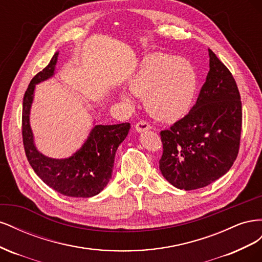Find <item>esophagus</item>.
<instances>
[{"label": "esophagus", "instance_id": "esophagus-1", "mask_svg": "<svg viewBox=\"0 0 262 262\" xmlns=\"http://www.w3.org/2000/svg\"><path fill=\"white\" fill-rule=\"evenodd\" d=\"M150 129V125L146 122V121H139L137 124H136V131L139 132V133H142L144 131H147Z\"/></svg>", "mask_w": 262, "mask_h": 262}]
</instances>
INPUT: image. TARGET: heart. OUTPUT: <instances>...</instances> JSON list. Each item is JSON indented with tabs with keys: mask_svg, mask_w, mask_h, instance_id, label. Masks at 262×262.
I'll list each match as a JSON object with an SVG mask.
<instances>
[{
	"mask_svg": "<svg viewBox=\"0 0 262 262\" xmlns=\"http://www.w3.org/2000/svg\"><path fill=\"white\" fill-rule=\"evenodd\" d=\"M130 90L143 96L148 113L164 121H176L191 108L198 90L193 64L182 57L150 53L141 60L129 81ZM125 101H131L122 93Z\"/></svg>",
	"mask_w": 262,
	"mask_h": 262,
	"instance_id": "obj_1",
	"label": "heart"
}]
</instances>
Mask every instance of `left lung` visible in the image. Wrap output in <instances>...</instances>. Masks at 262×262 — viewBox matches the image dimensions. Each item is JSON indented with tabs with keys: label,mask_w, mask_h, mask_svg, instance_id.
I'll list each match as a JSON object with an SVG mask.
<instances>
[{
	"label": "left lung",
	"mask_w": 262,
	"mask_h": 262,
	"mask_svg": "<svg viewBox=\"0 0 262 262\" xmlns=\"http://www.w3.org/2000/svg\"><path fill=\"white\" fill-rule=\"evenodd\" d=\"M210 71L190 113L161 132L162 175L178 189L207 187L231 169L239 149L242 101L232 73L209 49Z\"/></svg>",
	"instance_id": "obj_1"
}]
</instances>
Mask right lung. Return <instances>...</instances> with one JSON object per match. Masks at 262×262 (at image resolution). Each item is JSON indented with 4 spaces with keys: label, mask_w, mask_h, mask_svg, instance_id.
Segmentation results:
<instances>
[{
    "label": "right lung",
    "mask_w": 262,
    "mask_h": 262,
    "mask_svg": "<svg viewBox=\"0 0 262 262\" xmlns=\"http://www.w3.org/2000/svg\"><path fill=\"white\" fill-rule=\"evenodd\" d=\"M59 51L49 64L30 81L23 99V142L31 167L46 185L72 198H91L98 194L112 179L118 146L126 138L130 123L95 124L84 144L66 158H52L39 152L30 126V109L36 85L55 74Z\"/></svg>",
    "instance_id": "right-lung-1"
}]
</instances>
